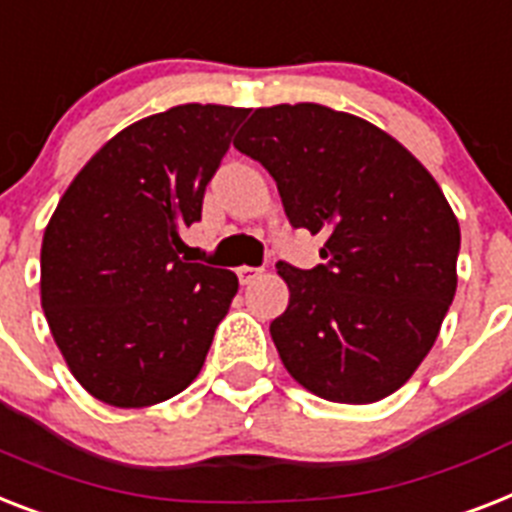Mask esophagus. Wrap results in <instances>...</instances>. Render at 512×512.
Wrapping results in <instances>:
<instances>
[{"label": "esophagus", "instance_id": "esophagus-1", "mask_svg": "<svg viewBox=\"0 0 512 512\" xmlns=\"http://www.w3.org/2000/svg\"><path fill=\"white\" fill-rule=\"evenodd\" d=\"M260 273H263V268H252V265H242V268L236 270V276H239V281H242L244 286L252 284Z\"/></svg>", "mask_w": 512, "mask_h": 512}]
</instances>
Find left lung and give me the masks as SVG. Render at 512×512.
<instances>
[{
	"label": "left lung",
	"mask_w": 512,
	"mask_h": 512,
	"mask_svg": "<svg viewBox=\"0 0 512 512\" xmlns=\"http://www.w3.org/2000/svg\"><path fill=\"white\" fill-rule=\"evenodd\" d=\"M234 147L273 176L289 223L326 239L321 265H276L286 371L344 405L397 392L458 289L460 226L434 176L373 123L313 102L260 107Z\"/></svg>",
	"instance_id": "1"
}]
</instances>
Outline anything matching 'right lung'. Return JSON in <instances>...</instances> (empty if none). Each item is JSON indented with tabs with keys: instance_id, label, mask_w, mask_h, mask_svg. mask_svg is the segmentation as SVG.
Returning <instances> with one entry per match:
<instances>
[{
	"instance_id": "1",
	"label": "right lung",
	"mask_w": 512,
	"mask_h": 512,
	"mask_svg": "<svg viewBox=\"0 0 512 512\" xmlns=\"http://www.w3.org/2000/svg\"><path fill=\"white\" fill-rule=\"evenodd\" d=\"M249 110L178 105L112 136L62 194L41 242V307L70 373L112 407L199 376L239 278L178 257L181 231Z\"/></svg>"
}]
</instances>
